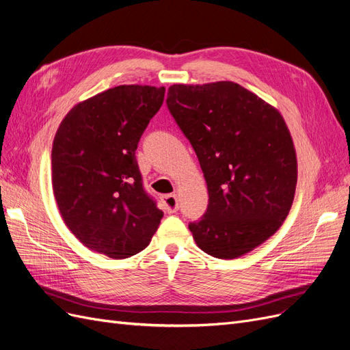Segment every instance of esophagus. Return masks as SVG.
<instances>
[{
    "instance_id": "34e87169",
    "label": "esophagus",
    "mask_w": 350,
    "mask_h": 350,
    "mask_svg": "<svg viewBox=\"0 0 350 350\" xmlns=\"http://www.w3.org/2000/svg\"><path fill=\"white\" fill-rule=\"evenodd\" d=\"M163 203L168 213H176L178 211V199L177 195H165L163 198Z\"/></svg>"
}]
</instances>
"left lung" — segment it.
<instances>
[{
  "label": "left lung",
  "mask_w": 350,
  "mask_h": 350,
  "mask_svg": "<svg viewBox=\"0 0 350 350\" xmlns=\"http://www.w3.org/2000/svg\"><path fill=\"white\" fill-rule=\"evenodd\" d=\"M167 107L195 150L208 211L189 225L198 247L234 260L280 229L297 186V155L277 108L229 81L168 88Z\"/></svg>",
  "instance_id": "obj_1"
}]
</instances>
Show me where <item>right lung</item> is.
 Segmentation results:
<instances>
[{"mask_svg":"<svg viewBox=\"0 0 350 350\" xmlns=\"http://www.w3.org/2000/svg\"><path fill=\"white\" fill-rule=\"evenodd\" d=\"M165 88L121 85L82 100L60 122L51 185L63 222L86 248L124 260L148 247L163 212L142 187L138 141Z\"/></svg>","mask_w":350,"mask_h":350,"instance_id":"right-lung-1","label":"right lung"}]
</instances>
